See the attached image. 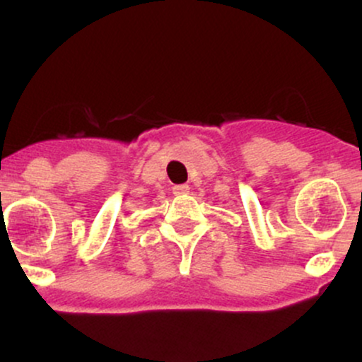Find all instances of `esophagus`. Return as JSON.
Wrapping results in <instances>:
<instances>
[{
	"instance_id": "esophagus-1",
	"label": "esophagus",
	"mask_w": 362,
	"mask_h": 362,
	"mask_svg": "<svg viewBox=\"0 0 362 362\" xmlns=\"http://www.w3.org/2000/svg\"><path fill=\"white\" fill-rule=\"evenodd\" d=\"M190 190V187L189 185H185V184H182V185H175L173 187V194L175 195H182V194H187Z\"/></svg>"
}]
</instances>
